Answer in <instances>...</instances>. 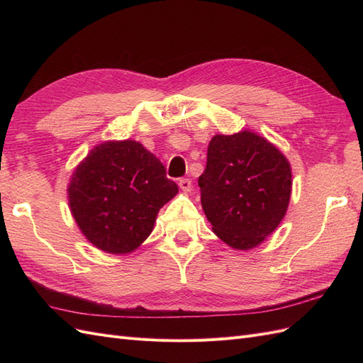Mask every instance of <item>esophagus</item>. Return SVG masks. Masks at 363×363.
<instances>
[{
  "label": "esophagus",
  "mask_w": 363,
  "mask_h": 363,
  "mask_svg": "<svg viewBox=\"0 0 363 363\" xmlns=\"http://www.w3.org/2000/svg\"><path fill=\"white\" fill-rule=\"evenodd\" d=\"M179 184H180V188H182L183 192H191V189H192V182H191L189 179H182V180L179 182Z\"/></svg>",
  "instance_id": "34e87169"
}]
</instances>
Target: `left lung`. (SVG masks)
<instances>
[{
    "mask_svg": "<svg viewBox=\"0 0 363 363\" xmlns=\"http://www.w3.org/2000/svg\"><path fill=\"white\" fill-rule=\"evenodd\" d=\"M291 179L286 157L262 136L240 131L212 138L199 186L216 236L238 250L259 245L286 213Z\"/></svg>",
    "mask_w": 363,
    "mask_h": 363,
    "instance_id": "8db88e82",
    "label": "left lung"
}]
</instances>
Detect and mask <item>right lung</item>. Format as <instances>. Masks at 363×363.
Listing matches in <instances>:
<instances>
[{"label": "right lung", "mask_w": 363, "mask_h": 363, "mask_svg": "<svg viewBox=\"0 0 363 363\" xmlns=\"http://www.w3.org/2000/svg\"><path fill=\"white\" fill-rule=\"evenodd\" d=\"M177 192L162 162L135 140L95 147L77 167L68 188L71 212L83 235L112 255L144 242L160 207Z\"/></svg>", "instance_id": "add662e5"}]
</instances>
